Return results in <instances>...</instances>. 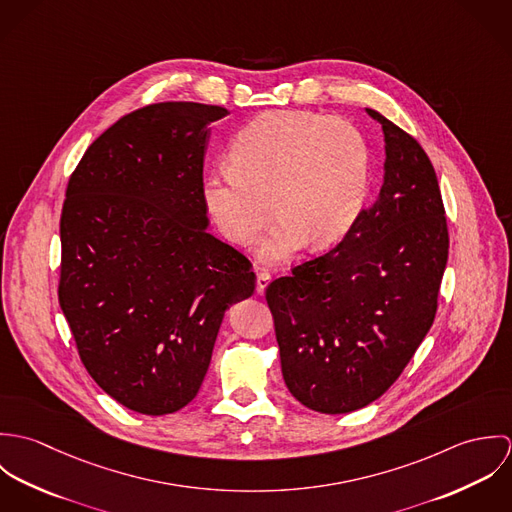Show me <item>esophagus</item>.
Here are the masks:
<instances>
[{
    "label": "esophagus",
    "instance_id": "34e87169",
    "mask_svg": "<svg viewBox=\"0 0 512 512\" xmlns=\"http://www.w3.org/2000/svg\"><path fill=\"white\" fill-rule=\"evenodd\" d=\"M268 284H270V274L268 272H258V276H256V293L264 295Z\"/></svg>",
    "mask_w": 512,
    "mask_h": 512
}]
</instances>
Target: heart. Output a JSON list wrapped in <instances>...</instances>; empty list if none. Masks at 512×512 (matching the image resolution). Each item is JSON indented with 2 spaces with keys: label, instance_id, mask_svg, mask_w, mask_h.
I'll return each instance as SVG.
<instances>
[{
  "label": "heart",
  "instance_id": "1",
  "mask_svg": "<svg viewBox=\"0 0 512 512\" xmlns=\"http://www.w3.org/2000/svg\"><path fill=\"white\" fill-rule=\"evenodd\" d=\"M372 157L365 134L345 120L272 112L250 122L232 146V163L203 181V199L222 234L254 240L264 262H286L305 246L339 242L365 213Z\"/></svg>",
  "mask_w": 512,
  "mask_h": 512
}]
</instances>
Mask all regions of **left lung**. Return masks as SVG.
<instances>
[{"mask_svg":"<svg viewBox=\"0 0 512 512\" xmlns=\"http://www.w3.org/2000/svg\"><path fill=\"white\" fill-rule=\"evenodd\" d=\"M384 177L374 203L327 254L274 280L282 374L293 398L347 414L382 396L428 335L449 250L434 165L376 110Z\"/></svg>","mask_w":512,"mask_h":512,"instance_id":"1","label":"left lung"}]
</instances>
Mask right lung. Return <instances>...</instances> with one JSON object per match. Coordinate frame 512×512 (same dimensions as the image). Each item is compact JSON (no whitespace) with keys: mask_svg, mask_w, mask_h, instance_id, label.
Returning <instances> with one entry per match:
<instances>
[{"mask_svg":"<svg viewBox=\"0 0 512 512\" xmlns=\"http://www.w3.org/2000/svg\"><path fill=\"white\" fill-rule=\"evenodd\" d=\"M226 114L136 110L92 142L67 187L61 309L96 384L147 416L197 396L226 309L256 286L250 262L207 230L203 161Z\"/></svg>","mask_w":512,"mask_h":512,"instance_id":"1","label":"right lung"}]
</instances>
